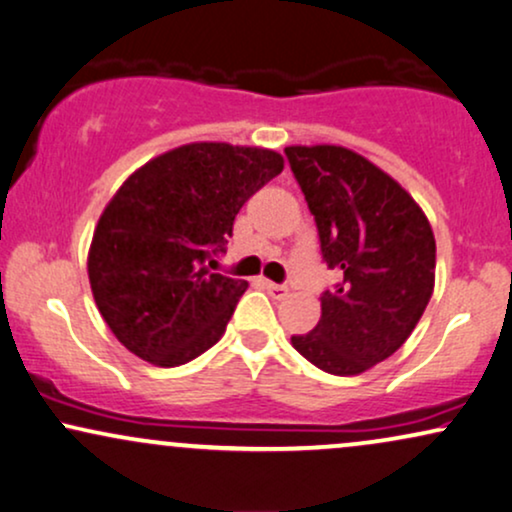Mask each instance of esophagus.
<instances>
[{
  "mask_svg": "<svg viewBox=\"0 0 512 512\" xmlns=\"http://www.w3.org/2000/svg\"><path fill=\"white\" fill-rule=\"evenodd\" d=\"M264 288H267V293L274 297V300H283V297L288 295V288L286 286H278V283L264 281Z\"/></svg>",
  "mask_w": 512,
  "mask_h": 512,
  "instance_id": "obj_1",
  "label": "esophagus"
}]
</instances>
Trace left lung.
I'll return each instance as SVG.
<instances>
[{
	"mask_svg": "<svg viewBox=\"0 0 512 512\" xmlns=\"http://www.w3.org/2000/svg\"><path fill=\"white\" fill-rule=\"evenodd\" d=\"M286 158L319 231L328 269L321 319L290 342L333 375H359L392 357L435 288V236L418 203L364 155L342 146H288Z\"/></svg>",
	"mask_w": 512,
	"mask_h": 512,
	"instance_id": "obj_1",
	"label": "left lung"
}]
</instances>
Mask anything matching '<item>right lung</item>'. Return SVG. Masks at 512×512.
<instances>
[{"mask_svg":"<svg viewBox=\"0 0 512 512\" xmlns=\"http://www.w3.org/2000/svg\"><path fill=\"white\" fill-rule=\"evenodd\" d=\"M281 170L276 151L203 141L158 155L120 186L87 271L103 321L129 352L170 368L222 338L248 283L208 262L226 250L238 210Z\"/></svg>","mask_w":512,"mask_h":512,"instance_id":"obj_1","label":"right lung"}]
</instances>
